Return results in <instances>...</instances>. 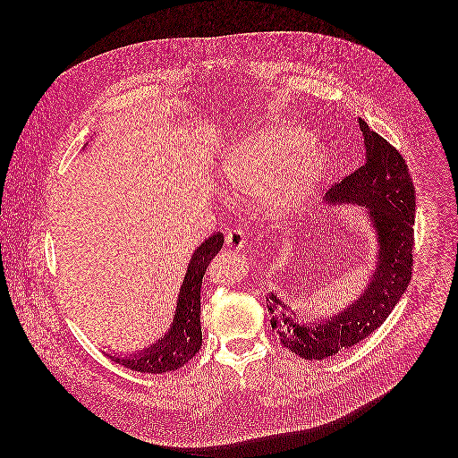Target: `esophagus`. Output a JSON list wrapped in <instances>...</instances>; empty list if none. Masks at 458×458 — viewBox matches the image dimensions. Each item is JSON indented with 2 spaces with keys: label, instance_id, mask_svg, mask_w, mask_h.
Masks as SVG:
<instances>
[{
  "label": "esophagus",
  "instance_id": "1",
  "mask_svg": "<svg viewBox=\"0 0 458 458\" xmlns=\"http://www.w3.org/2000/svg\"><path fill=\"white\" fill-rule=\"evenodd\" d=\"M245 243H247V236H245V233L242 229H231L227 233V236H225V245L229 249L240 250V249L245 247Z\"/></svg>",
  "mask_w": 458,
  "mask_h": 458
}]
</instances>
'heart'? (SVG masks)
Masks as SVG:
<instances>
[{
  "mask_svg": "<svg viewBox=\"0 0 458 458\" xmlns=\"http://www.w3.org/2000/svg\"><path fill=\"white\" fill-rule=\"evenodd\" d=\"M310 131L293 125L264 127L234 140L222 155L218 182L234 199H262L275 218L289 216L309 197L325 160Z\"/></svg>",
  "mask_w": 458,
  "mask_h": 458,
  "instance_id": "b5f03b06",
  "label": "heart"
}]
</instances>
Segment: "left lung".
Wrapping results in <instances>:
<instances>
[{
	"label": "left lung",
	"mask_w": 458,
	"mask_h": 458,
	"mask_svg": "<svg viewBox=\"0 0 458 458\" xmlns=\"http://www.w3.org/2000/svg\"><path fill=\"white\" fill-rule=\"evenodd\" d=\"M360 129L367 149L365 164L335 183L325 199L327 204L351 202L369 211L379 242L369 287L336 316L314 318L310 323L300 321L275 293L267 298L271 327L284 347L305 360H327L367 338L388 319L412 276L416 192L407 164L396 148L370 131L361 118Z\"/></svg>",
	"instance_id": "obj_1"
}]
</instances>
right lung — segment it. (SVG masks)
Here are the masks:
<instances>
[{
  "label": "right lung",
  "mask_w": 458,
  "mask_h": 458,
  "mask_svg": "<svg viewBox=\"0 0 458 458\" xmlns=\"http://www.w3.org/2000/svg\"><path fill=\"white\" fill-rule=\"evenodd\" d=\"M224 245V234L213 233L200 247H197L192 259L189 262L187 275L183 278L178 307L174 312L173 327L158 342L151 347L142 349L140 352L131 354L127 358L111 356L116 363L123 367L142 372V374H164L174 372L180 367L187 365L202 345L200 331V285L202 276L209 261L218 254Z\"/></svg>",
  "instance_id": "obj_1"
}]
</instances>
